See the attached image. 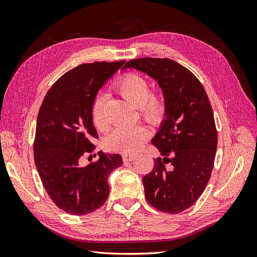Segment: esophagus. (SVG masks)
<instances>
[{
	"mask_svg": "<svg viewBox=\"0 0 257 257\" xmlns=\"http://www.w3.org/2000/svg\"><path fill=\"white\" fill-rule=\"evenodd\" d=\"M123 162L124 163H127V162H132L136 159V155L135 154H123Z\"/></svg>",
	"mask_w": 257,
	"mask_h": 257,
	"instance_id": "obj_1",
	"label": "esophagus"
}]
</instances>
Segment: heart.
I'll use <instances>...</instances> for the list:
<instances>
[{
  "instance_id": "heart-1",
  "label": "heart",
  "mask_w": 257,
  "mask_h": 257,
  "mask_svg": "<svg viewBox=\"0 0 257 257\" xmlns=\"http://www.w3.org/2000/svg\"><path fill=\"white\" fill-rule=\"evenodd\" d=\"M120 94L136 108H139L143 118L150 124H159L164 116L165 106L161 95L150 93V87L144 77L136 74H127L116 83ZM104 94H97L93 98L91 106V119L93 125L98 131L108 127L105 115ZM148 131L142 125L123 126L114 130L107 136L105 145L107 149L114 152L135 153L141 149L148 138Z\"/></svg>"
}]
</instances>
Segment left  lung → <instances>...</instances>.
Segmentation results:
<instances>
[{"label": "left lung", "mask_w": 257, "mask_h": 257, "mask_svg": "<svg viewBox=\"0 0 257 257\" xmlns=\"http://www.w3.org/2000/svg\"><path fill=\"white\" fill-rule=\"evenodd\" d=\"M127 68L157 81L164 97V116L151 141L163 158L143 178L146 199L160 211L180 213L199 198L211 176L217 146L211 105L203 84L176 61L136 59L122 69Z\"/></svg>", "instance_id": "left-lung-1"}]
</instances>
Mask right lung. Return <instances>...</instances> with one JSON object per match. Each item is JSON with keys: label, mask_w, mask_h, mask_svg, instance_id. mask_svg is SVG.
<instances>
[{"label": "right lung", "mask_w": 257, "mask_h": 257, "mask_svg": "<svg viewBox=\"0 0 257 257\" xmlns=\"http://www.w3.org/2000/svg\"><path fill=\"white\" fill-rule=\"evenodd\" d=\"M124 64L94 62L65 73L46 94L36 121L34 160L48 195L61 210L84 215L102 206L108 177L123 162L120 154H104L81 164L98 138L91 119L93 98Z\"/></svg>", "instance_id": "1"}]
</instances>
